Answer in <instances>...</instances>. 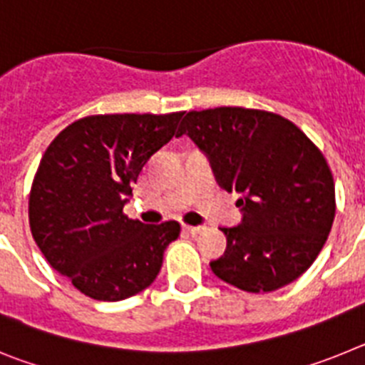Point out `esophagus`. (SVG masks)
Here are the masks:
<instances>
[{"label": "esophagus", "mask_w": 365, "mask_h": 365, "mask_svg": "<svg viewBox=\"0 0 365 365\" xmlns=\"http://www.w3.org/2000/svg\"><path fill=\"white\" fill-rule=\"evenodd\" d=\"M202 230H205L202 227H190V225H185V232H188V234H192V235L201 234Z\"/></svg>", "instance_id": "34e87169"}]
</instances>
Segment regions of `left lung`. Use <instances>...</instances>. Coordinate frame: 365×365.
I'll use <instances>...</instances> for the list:
<instances>
[{
    "label": "left lung",
    "instance_id": "left-lung-1",
    "mask_svg": "<svg viewBox=\"0 0 365 365\" xmlns=\"http://www.w3.org/2000/svg\"><path fill=\"white\" fill-rule=\"evenodd\" d=\"M180 135L208 155L221 188L243 195V221L221 228L227 250L212 261V272L247 292L298 279L324 248L336 212L320 148L289 118L263 109L190 111Z\"/></svg>",
    "mask_w": 365,
    "mask_h": 365
}]
</instances>
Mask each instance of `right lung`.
Here are the masks:
<instances>
[{
  "label": "right lung",
  "mask_w": 365,
  "mask_h": 365,
  "mask_svg": "<svg viewBox=\"0 0 365 365\" xmlns=\"http://www.w3.org/2000/svg\"><path fill=\"white\" fill-rule=\"evenodd\" d=\"M182 115H91L67 125L45 150L29 195V225L49 265L82 294L118 302L157 278L180 225H144L128 217L124 205Z\"/></svg>",
  "instance_id": "add662e5"
}]
</instances>
